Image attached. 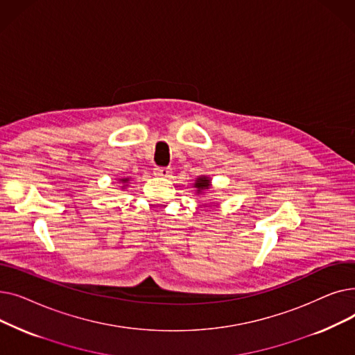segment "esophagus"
Masks as SVG:
<instances>
[{"mask_svg": "<svg viewBox=\"0 0 355 355\" xmlns=\"http://www.w3.org/2000/svg\"><path fill=\"white\" fill-rule=\"evenodd\" d=\"M154 174L158 175V177L166 178V177H170V174H171V168H168V166H155L154 168Z\"/></svg>", "mask_w": 355, "mask_h": 355, "instance_id": "obj_1", "label": "esophagus"}]
</instances>
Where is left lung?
<instances>
[{
	"label": "left lung",
	"instance_id": "1",
	"mask_svg": "<svg viewBox=\"0 0 355 355\" xmlns=\"http://www.w3.org/2000/svg\"><path fill=\"white\" fill-rule=\"evenodd\" d=\"M194 185H196L197 191L201 193L202 190H207V189L210 187V180H209L207 177H200V178H197V181H196Z\"/></svg>",
	"mask_w": 355,
	"mask_h": 355
}]
</instances>
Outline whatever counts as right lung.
Segmentation results:
<instances>
[{"mask_svg":"<svg viewBox=\"0 0 355 355\" xmlns=\"http://www.w3.org/2000/svg\"><path fill=\"white\" fill-rule=\"evenodd\" d=\"M122 181H123V182H125V181H128V180H122Z\"/></svg>","mask_w":355,"mask_h":355,"instance_id":"obj_1","label":"right lung"}]
</instances>
